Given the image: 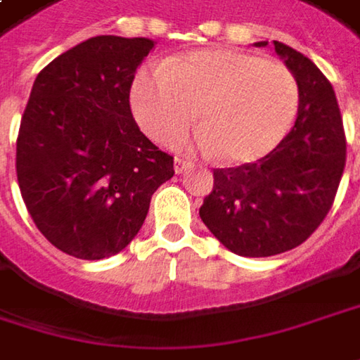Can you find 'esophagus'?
<instances>
[{
    "instance_id": "obj_1",
    "label": "esophagus",
    "mask_w": 360,
    "mask_h": 360,
    "mask_svg": "<svg viewBox=\"0 0 360 360\" xmlns=\"http://www.w3.org/2000/svg\"><path fill=\"white\" fill-rule=\"evenodd\" d=\"M190 168H194V164L188 162V160H182V158H176V160H174V172H176V174H184V172L190 170Z\"/></svg>"
}]
</instances>
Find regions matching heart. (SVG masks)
<instances>
[{
  "mask_svg": "<svg viewBox=\"0 0 360 360\" xmlns=\"http://www.w3.org/2000/svg\"><path fill=\"white\" fill-rule=\"evenodd\" d=\"M139 127L155 141L180 135L196 117L202 127L180 146L249 164L271 153L292 129L300 86L285 64L210 46L143 66L129 89Z\"/></svg>",
  "mask_w": 360,
  "mask_h": 360,
  "instance_id": "obj_1",
  "label": "heart"
}]
</instances>
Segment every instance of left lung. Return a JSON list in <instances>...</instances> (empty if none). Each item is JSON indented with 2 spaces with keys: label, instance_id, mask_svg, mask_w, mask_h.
Listing matches in <instances>:
<instances>
[{
  "label": "left lung",
  "instance_id": "1",
  "mask_svg": "<svg viewBox=\"0 0 360 360\" xmlns=\"http://www.w3.org/2000/svg\"><path fill=\"white\" fill-rule=\"evenodd\" d=\"M274 46L300 86L296 123L255 164L214 170L200 207L208 231L243 257L278 255L306 241L333 207L347 162L333 84L308 56L278 40Z\"/></svg>",
  "mask_w": 360,
  "mask_h": 360
}]
</instances>
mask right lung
Returning a JSON list of instances; mask_svg holds the SVG:
<instances>
[{"label": "right lung", "mask_w": 360, "mask_h": 360, "mask_svg": "<svg viewBox=\"0 0 360 360\" xmlns=\"http://www.w3.org/2000/svg\"><path fill=\"white\" fill-rule=\"evenodd\" d=\"M150 38L95 36L36 77L20 123L22 198L48 241L79 259L123 251L141 229L174 158L139 131L129 89Z\"/></svg>", "instance_id": "1"}]
</instances>
